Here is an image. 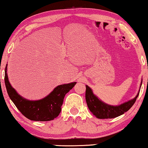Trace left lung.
Segmentation results:
<instances>
[{"mask_svg": "<svg viewBox=\"0 0 148 148\" xmlns=\"http://www.w3.org/2000/svg\"><path fill=\"white\" fill-rule=\"evenodd\" d=\"M142 85V80L140 85V88ZM140 89L135 98L128 102L121 104L120 105L113 106L106 104L99 99L94 93L92 89L88 85H86L85 99L87 104L90 111L98 119H111L123 115L126 111H128L132 105L139 94Z\"/></svg>", "mask_w": 148, "mask_h": 148, "instance_id": "1", "label": "left lung"}]
</instances>
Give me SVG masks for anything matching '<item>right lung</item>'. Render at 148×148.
Returning a JSON list of instances; mask_svg holds the SVG:
<instances>
[{
    "instance_id": "1",
    "label": "right lung",
    "mask_w": 148,
    "mask_h": 148,
    "mask_svg": "<svg viewBox=\"0 0 148 148\" xmlns=\"http://www.w3.org/2000/svg\"><path fill=\"white\" fill-rule=\"evenodd\" d=\"M7 70V64L5 70V83L9 98L22 115L33 121H46L56 118L61 111L65 94L76 84V82H74L58 85L45 98L38 100H29L18 94L12 87Z\"/></svg>"
}]
</instances>
